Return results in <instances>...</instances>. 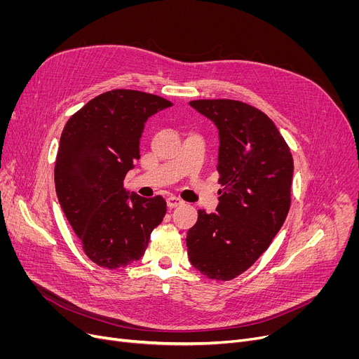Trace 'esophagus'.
Segmentation results:
<instances>
[{
  "label": "esophagus",
  "mask_w": 359,
  "mask_h": 359,
  "mask_svg": "<svg viewBox=\"0 0 359 359\" xmlns=\"http://www.w3.org/2000/svg\"><path fill=\"white\" fill-rule=\"evenodd\" d=\"M182 203H183V201L180 198H177V196L167 198V206H168V208H176V206H179Z\"/></svg>",
  "instance_id": "34e87169"
}]
</instances>
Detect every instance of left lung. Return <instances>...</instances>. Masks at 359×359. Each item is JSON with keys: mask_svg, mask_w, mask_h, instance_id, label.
<instances>
[{"mask_svg": "<svg viewBox=\"0 0 359 359\" xmlns=\"http://www.w3.org/2000/svg\"><path fill=\"white\" fill-rule=\"evenodd\" d=\"M219 132V205L198 210L186 236L187 256L205 276L230 280L248 271L272 243L291 206L294 160L262 110L230 99L192 100Z\"/></svg>", "mask_w": 359, "mask_h": 359, "instance_id": "left-lung-1", "label": "left lung"}]
</instances>
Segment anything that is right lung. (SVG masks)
Instances as JSON below:
<instances>
[{"instance_id":"right-lung-1","label":"right lung","mask_w":359,"mask_h":359,"mask_svg":"<svg viewBox=\"0 0 359 359\" xmlns=\"http://www.w3.org/2000/svg\"><path fill=\"white\" fill-rule=\"evenodd\" d=\"M173 103L116 88L99 94L68 119L55 161L61 208L87 257L106 269L141 259L167 203L128 194L123 179L140 158L145 121Z\"/></svg>"}]
</instances>
